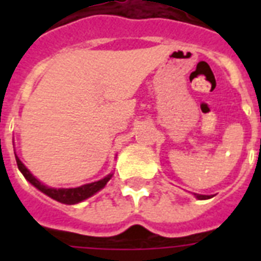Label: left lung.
Listing matches in <instances>:
<instances>
[{
	"instance_id": "1",
	"label": "left lung",
	"mask_w": 261,
	"mask_h": 261,
	"mask_svg": "<svg viewBox=\"0 0 261 261\" xmlns=\"http://www.w3.org/2000/svg\"><path fill=\"white\" fill-rule=\"evenodd\" d=\"M195 196H196L198 199H200V200H202V199H210L211 198L210 195H196L195 194Z\"/></svg>"
}]
</instances>
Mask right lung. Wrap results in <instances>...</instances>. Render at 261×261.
<instances>
[{"mask_svg":"<svg viewBox=\"0 0 261 261\" xmlns=\"http://www.w3.org/2000/svg\"><path fill=\"white\" fill-rule=\"evenodd\" d=\"M16 163H17V167L20 169V172L24 174V177L32 186L36 187L39 191H42L43 194H46L51 199H54L57 202L65 203V204H75V203L83 202L85 199L90 198L92 195H94L96 192L101 190V188H104L107 182L110 181V178L112 177V173H110L107 174L104 178H101V180H98V181L85 184V186L77 187V188H50V187H46L44 184L39 181L38 178L35 177L34 174L27 169L25 165L18 160L17 155H16Z\"/></svg>","mask_w":261,"mask_h":261,"instance_id":"right-lung-1","label":"right lung"}]
</instances>
